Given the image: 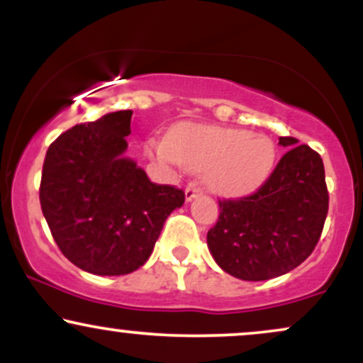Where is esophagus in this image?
I'll return each mask as SVG.
<instances>
[{
	"label": "esophagus",
	"mask_w": 363,
	"mask_h": 363,
	"mask_svg": "<svg viewBox=\"0 0 363 363\" xmlns=\"http://www.w3.org/2000/svg\"><path fill=\"white\" fill-rule=\"evenodd\" d=\"M201 193V187L198 184H189L186 187V201H191V199H194L196 196H199Z\"/></svg>",
	"instance_id": "esophagus-1"
}]
</instances>
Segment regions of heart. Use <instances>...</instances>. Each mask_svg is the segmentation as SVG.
Listing matches in <instances>:
<instances>
[{"label": "heart", "mask_w": 363, "mask_h": 363, "mask_svg": "<svg viewBox=\"0 0 363 363\" xmlns=\"http://www.w3.org/2000/svg\"><path fill=\"white\" fill-rule=\"evenodd\" d=\"M145 148L157 160L205 172L208 187L225 196L256 191L277 164V145L269 136L234 128L181 124L167 141L148 140Z\"/></svg>", "instance_id": "obj_1"}]
</instances>
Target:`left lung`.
Returning <instances> with one entry per match:
<instances>
[{"instance_id": "left-lung-1", "label": "left lung", "mask_w": 363, "mask_h": 363, "mask_svg": "<svg viewBox=\"0 0 363 363\" xmlns=\"http://www.w3.org/2000/svg\"><path fill=\"white\" fill-rule=\"evenodd\" d=\"M272 176L252 194L220 199V215L206 242L216 264L245 281L277 278L297 268L314 251L328 215L329 194L323 158L298 140Z\"/></svg>"}]
</instances>
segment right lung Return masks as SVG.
I'll list each match as a JSON object with an SVG mask.
<instances>
[{"mask_svg": "<svg viewBox=\"0 0 363 363\" xmlns=\"http://www.w3.org/2000/svg\"><path fill=\"white\" fill-rule=\"evenodd\" d=\"M133 111L77 124L45 153L40 208L60 251L101 277L143 266L165 220L184 205V191L155 184L124 157Z\"/></svg>", "mask_w": 363, "mask_h": 363, "instance_id": "right-lung-1", "label": "right lung"}]
</instances>
